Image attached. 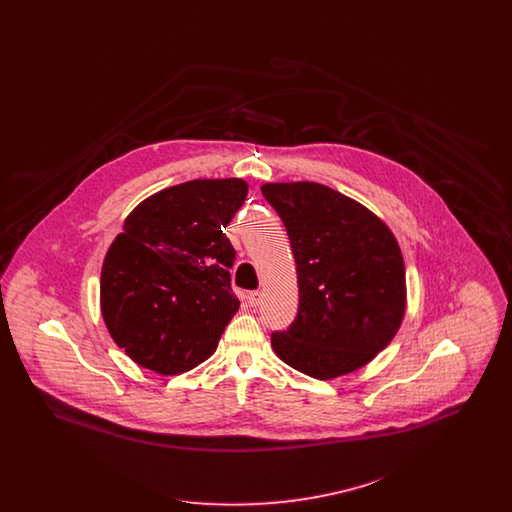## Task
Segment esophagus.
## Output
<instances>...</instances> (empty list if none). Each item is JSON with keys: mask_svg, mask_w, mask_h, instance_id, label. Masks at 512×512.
Segmentation results:
<instances>
[{"mask_svg": "<svg viewBox=\"0 0 512 512\" xmlns=\"http://www.w3.org/2000/svg\"><path fill=\"white\" fill-rule=\"evenodd\" d=\"M245 299H247V305H249V307H257V305H261V301H263V292H259V290L249 292L245 295Z\"/></svg>", "mask_w": 512, "mask_h": 512, "instance_id": "34e87169", "label": "esophagus"}]
</instances>
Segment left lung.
<instances>
[{
    "instance_id": "obj_1",
    "label": "left lung",
    "mask_w": 512,
    "mask_h": 512,
    "mask_svg": "<svg viewBox=\"0 0 512 512\" xmlns=\"http://www.w3.org/2000/svg\"><path fill=\"white\" fill-rule=\"evenodd\" d=\"M292 244L299 309L272 332L276 355L318 380L353 372L395 336L405 265L390 228L355 199L317 182L265 184Z\"/></svg>"
}]
</instances>
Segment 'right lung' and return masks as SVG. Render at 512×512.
<instances>
[{
	"label": "right lung",
	"instance_id": "right-lung-1",
	"mask_svg": "<svg viewBox=\"0 0 512 512\" xmlns=\"http://www.w3.org/2000/svg\"><path fill=\"white\" fill-rule=\"evenodd\" d=\"M245 195L240 178L192 180L147 197L124 220L101 268V313L138 365L180 374L217 349L240 307L230 284L236 251L222 228Z\"/></svg>",
	"mask_w": 512,
	"mask_h": 512
}]
</instances>
